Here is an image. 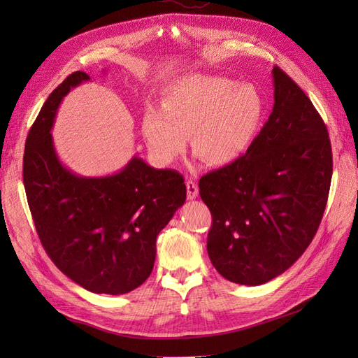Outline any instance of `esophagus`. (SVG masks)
Returning <instances> with one entry per match:
<instances>
[{
    "label": "esophagus",
    "instance_id": "esophagus-1",
    "mask_svg": "<svg viewBox=\"0 0 358 358\" xmlns=\"http://www.w3.org/2000/svg\"><path fill=\"white\" fill-rule=\"evenodd\" d=\"M187 196H188L189 200H194V199H196V197L199 196V187H197V183L194 182V180H191V179L187 180Z\"/></svg>",
    "mask_w": 358,
    "mask_h": 358
}]
</instances>
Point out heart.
<instances>
[{
    "mask_svg": "<svg viewBox=\"0 0 358 358\" xmlns=\"http://www.w3.org/2000/svg\"><path fill=\"white\" fill-rule=\"evenodd\" d=\"M264 116V100L252 83L208 74H185L167 85L161 109L148 107L142 136L161 164L176 161L187 149L212 167L231 166L255 142Z\"/></svg>",
    "mask_w": 358,
    "mask_h": 358,
    "instance_id": "heart-1",
    "label": "heart"
}]
</instances>
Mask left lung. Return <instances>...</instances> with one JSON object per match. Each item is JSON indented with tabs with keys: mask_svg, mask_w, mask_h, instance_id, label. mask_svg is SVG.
Segmentation results:
<instances>
[{
	"mask_svg": "<svg viewBox=\"0 0 358 358\" xmlns=\"http://www.w3.org/2000/svg\"><path fill=\"white\" fill-rule=\"evenodd\" d=\"M275 104L248 152L200 182L212 213L208 254L234 284L262 285L306 251L326 209L333 157L327 127L306 94L273 67Z\"/></svg>",
	"mask_w": 358,
	"mask_h": 358,
	"instance_id": "left-lung-1",
	"label": "left lung"
}]
</instances>
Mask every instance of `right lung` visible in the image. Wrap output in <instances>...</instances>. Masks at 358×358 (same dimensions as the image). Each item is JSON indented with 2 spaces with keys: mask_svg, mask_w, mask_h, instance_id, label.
Masks as SVG:
<instances>
[{
  "mask_svg": "<svg viewBox=\"0 0 358 358\" xmlns=\"http://www.w3.org/2000/svg\"><path fill=\"white\" fill-rule=\"evenodd\" d=\"M91 78L74 71L53 91L32 124L24 185L40 242L61 272L96 294H125L154 268L157 236L185 203L176 170L133 157L110 176L85 178L59 161L50 129L70 90Z\"/></svg>",
  "mask_w": 358,
  "mask_h": 358,
  "instance_id": "1",
  "label": "right lung"
}]
</instances>
